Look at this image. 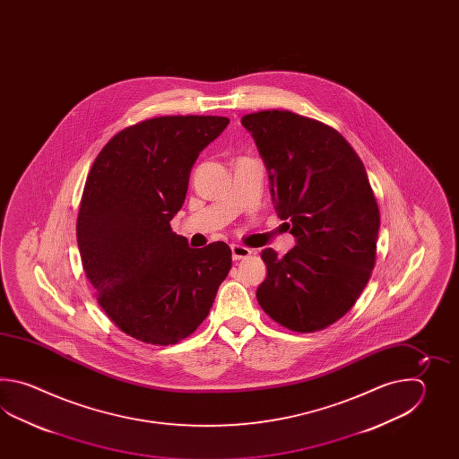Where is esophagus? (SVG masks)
Returning <instances> with one entry per match:
<instances>
[{
    "label": "esophagus",
    "mask_w": 459,
    "mask_h": 459,
    "mask_svg": "<svg viewBox=\"0 0 459 459\" xmlns=\"http://www.w3.org/2000/svg\"><path fill=\"white\" fill-rule=\"evenodd\" d=\"M251 249L244 247L241 244H231V254H233L234 261H239V259H246L251 255Z\"/></svg>",
    "instance_id": "1"
}]
</instances>
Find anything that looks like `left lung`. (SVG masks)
<instances>
[{"mask_svg":"<svg viewBox=\"0 0 459 459\" xmlns=\"http://www.w3.org/2000/svg\"><path fill=\"white\" fill-rule=\"evenodd\" d=\"M241 123L297 243L283 257L273 247L261 253L267 277L257 302L292 332H318L348 313L376 264L381 215L366 169L350 143L316 119L273 109Z\"/></svg>","mask_w":459,"mask_h":459,"instance_id":"8db88e82","label":"left lung"}]
</instances>
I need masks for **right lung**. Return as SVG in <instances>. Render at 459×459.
<instances>
[{
  "label": "right lung",
  "instance_id": "obj_1",
  "mask_svg": "<svg viewBox=\"0 0 459 459\" xmlns=\"http://www.w3.org/2000/svg\"><path fill=\"white\" fill-rule=\"evenodd\" d=\"M223 117H160L119 131L100 151L77 218L83 271L121 332L176 344L195 332L231 269L223 241L202 249L170 228L186 202L196 157Z\"/></svg>",
  "mask_w": 459,
  "mask_h": 459
}]
</instances>
